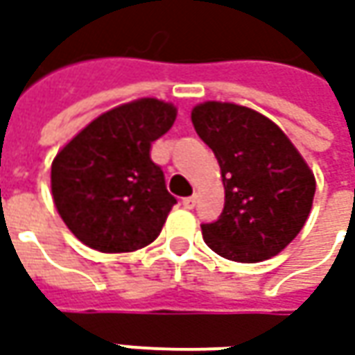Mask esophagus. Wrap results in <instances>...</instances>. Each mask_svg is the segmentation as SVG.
I'll return each mask as SVG.
<instances>
[{"instance_id": "1", "label": "esophagus", "mask_w": 355, "mask_h": 355, "mask_svg": "<svg viewBox=\"0 0 355 355\" xmlns=\"http://www.w3.org/2000/svg\"><path fill=\"white\" fill-rule=\"evenodd\" d=\"M184 207L185 209H193L196 207V203H198V196H191V198H184Z\"/></svg>"}]
</instances>
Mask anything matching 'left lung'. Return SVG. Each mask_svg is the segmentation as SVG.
<instances>
[{"label":"left lung","instance_id":"left-lung-1","mask_svg":"<svg viewBox=\"0 0 355 355\" xmlns=\"http://www.w3.org/2000/svg\"><path fill=\"white\" fill-rule=\"evenodd\" d=\"M191 122L217 157L225 187L223 213L201 225L203 241L237 263L279 254L312 209L316 180L306 159L280 126L243 104L201 103Z\"/></svg>","mask_w":355,"mask_h":355}]
</instances>
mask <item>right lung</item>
<instances>
[{
  "mask_svg": "<svg viewBox=\"0 0 355 355\" xmlns=\"http://www.w3.org/2000/svg\"><path fill=\"white\" fill-rule=\"evenodd\" d=\"M175 116L171 103L136 98L94 118L57 152L51 193L80 243L101 252H132L159 235L175 198L150 150Z\"/></svg>",
  "mask_w": 355,
  "mask_h": 355,
  "instance_id": "1",
  "label": "right lung"
}]
</instances>
